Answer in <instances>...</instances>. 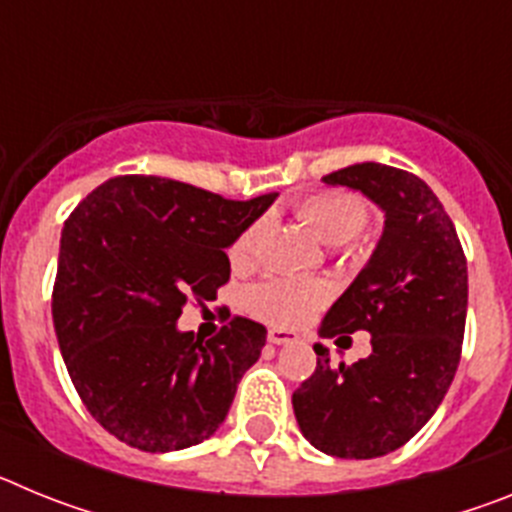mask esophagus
Masks as SVG:
<instances>
[{
    "instance_id": "34e87169",
    "label": "esophagus",
    "mask_w": 512,
    "mask_h": 512,
    "mask_svg": "<svg viewBox=\"0 0 512 512\" xmlns=\"http://www.w3.org/2000/svg\"><path fill=\"white\" fill-rule=\"evenodd\" d=\"M295 338H297V333H292V330L269 328V343H274V346H284V343H292Z\"/></svg>"
}]
</instances>
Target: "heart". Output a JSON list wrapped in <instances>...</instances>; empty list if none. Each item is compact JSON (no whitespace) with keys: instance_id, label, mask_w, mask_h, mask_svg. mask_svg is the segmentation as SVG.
Segmentation results:
<instances>
[{"instance_id":"b5f03b06","label":"heart","mask_w":512,"mask_h":512,"mask_svg":"<svg viewBox=\"0 0 512 512\" xmlns=\"http://www.w3.org/2000/svg\"><path fill=\"white\" fill-rule=\"evenodd\" d=\"M297 215L310 225V230L328 246H341L361 233L369 223V207L361 197L341 189L307 194L297 202ZM266 233V220L259 217L243 230L230 246V261L235 266H251L259 259L261 241ZM330 300V289L318 279L277 277L259 284L248 295V307L256 315L274 325L295 328L307 320Z\"/></svg>"}]
</instances>
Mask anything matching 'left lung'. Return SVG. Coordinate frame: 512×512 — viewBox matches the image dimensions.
Here are the masks:
<instances>
[{
  "instance_id": "obj_1",
  "label": "left lung",
  "mask_w": 512,
  "mask_h": 512,
  "mask_svg": "<svg viewBox=\"0 0 512 512\" xmlns=\"http://www.w3.org/2000/svg\"><path fill=\"white\" fill-rule=\"evenodd\" d=\"M384 212L372 259L333 302L320 336L366 330L372 354L318 366L292 395L307 441L338 459H377L423 428L454 382L467 323V259L451 217L415 174L354 164L323 176Z\"/></svg>"
}]
</instances>
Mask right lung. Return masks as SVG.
<instances>
[{"label": "right lung", "mask_w": 512, "mask_h": 512, "mask_svg": "<svg viewBox=\"0 0 512 512\" xmlns=\"http://www.w3.org/2000/svg\"><path fill=\"white\" fill-rule=\"evenodd\" d=\"M277 200H223L161 176H115L63 223L53 328L69 377L104 431L166 454L220 428L266 328L233 318L210 341L182 333L189 300L230 279L225 248Z\"/></svg>", "instance_id": "1"}]
</instances>
